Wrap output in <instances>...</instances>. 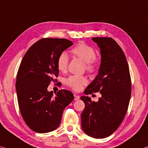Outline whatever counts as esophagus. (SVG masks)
<instances>
[{
  "label": "esophagus",
  "instance_id": "1",
  "mask_svg": "<svg viewBox=\"0 0 148 148\" xmlns=\"http://www.w3.org/2000/svg\"><path fill=\"white\" fill-rule=\"evenodd\" d=\"M80 99V96L77 95V94H74V100L77 101Z\"/></svg>",
  "mask_w": 148,
  "mask_h": 148
}]
</instances>
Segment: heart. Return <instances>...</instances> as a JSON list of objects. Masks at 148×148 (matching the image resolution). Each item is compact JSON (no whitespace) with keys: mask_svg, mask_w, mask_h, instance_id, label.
<instances>
[{"mask_svg":"<svg viewBox=\"0 0 148 148\" xmlns=\"http://www.w3.org/2000/svg\"><path fill=\"white\" fill-rule=\"evenodd\" d=\"M71 52L76 56L85 62L87 71L94 72L98 67L95 50L90 46L84 42L79 43L72 48ZM69 60V55L65 52H62L58 56L57 59V67L59 71L64 72L67 68ZM88 83V79L84 76L71 75L65 79V84L75 91L81 90L83 86Z\"/></svg>","mask_w":148,"mask_h":148,"instance_id":"heart-1","label":"heart"}]
</instances>
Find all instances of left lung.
<instances>
[{"label": "left lung", "instance_id": "8db88e82", "mask_svg": "<svg viewBox=\"0 0 148 148\" xmlns=\"http://www.w3.org/2000/svg\"><path fill=\"white\" fill-rule=\"evenodd\" d=\"M92 39L100 48L101 64L95 79L84 93L101 94L95 102L82 96L85 107L81 113L83 131L94 138H104L118 129L127 112L131 96V79L127 58L117 42L110 37Z\"/></svg>", "mask_w": 148, "mask_h": 148}]
</instances>
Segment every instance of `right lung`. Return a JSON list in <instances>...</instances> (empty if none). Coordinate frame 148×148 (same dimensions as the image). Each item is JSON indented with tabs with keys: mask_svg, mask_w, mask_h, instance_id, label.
<instances>
[{
	"mask_svg": "<svg viewBox=\"0 0 148 148\" xmlns=\"http://www.w3.org/2000/svg\"><path fill=\"white\" fill-rule=\"evenodd\" d=\"M73 45L65 38H41L29 48L21 60L16 83L19 108L24 121L36 132L57 129L64 109L73 100L69 90H60L53 96V92L47 90L51 82H57L54 77L59 73L58 56Z\"/></svg>",
	"mask_w": 148,
	"mask_h": 148,
	"instance_id": "obj_1",
	"label": "right lung"
}]
</instances>
